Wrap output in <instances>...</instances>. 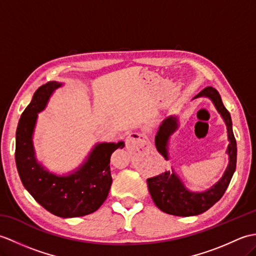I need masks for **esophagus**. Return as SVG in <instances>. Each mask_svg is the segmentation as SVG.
Returning <instances> with one entry per match:
<instances>
[{
	"mask_svg": "<svg viewBox=\"0 0 256 256\" xmlns=\"http://www.w3.org/2000/svg\"><path fill=\"white\" fill-rule=\"evenodd\" d=\"M146 140H148V138H146L145 134L134 132L128 134V136L125 140V145H126V148L128 150H133L142 143H146Z\"/></svg>",
	"mask_w": 256,
	"mask_h": 256,
	"instance_id": "esophagus-1",
	"label": "esophagus"
}]
</instances>
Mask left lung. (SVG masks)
<instances>
[{"label":"left lung","instance_id":"1","mask_svg":"<svg viewBox=\"0 0 256 256\" xmlns=\"http://www.w3.org/2000/svg\"><path fill=\"white\" fill-rule=\"evenodd\" d=\"M208 98L214 103L216 111L221 116L226 126L228 145L226 153L229 157V164L224 175L214 184L204 192H192L184 186L182 178L177 175L174 168L172 172H165L156 177L148 179V192L153 198L154 204L162 212L178 216H192L204 214L221 199L229 186L233 174L236 167V142L232 130V120L229 111L222 103L219 92L212 86H206L202 91L194 96ZM192 99V100H194ZM179 128V120L176 116H167L162 122L160 130L155 136V145L157 150L165 157L170 158V140L172 135Z\"/></svg>","mask_w":256,"mask_h":256}]
</instances>
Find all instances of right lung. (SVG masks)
I'll use <instances>...</instances> for the list:
<instances>
[{"label": "right lung", "mask_w": 256, "mask_h": 256, "mask_svg": "<svg viewBox=\"0 0 256 256\" xmlns=\"http://www.w3.org/2000/svg\"><path fill=\"white\" fill-rule=\"evenodd\" d=\"M62 82L40 86L20 116L16 130L15 162L22 184L42 206L60 218L90 214L100 208L110 192V158L124 142L96 143L82 164L64 175L50 172L38 162L32 142L38 113L44 111Z\"/></svg>", "instance_id": "1"}]
</instances>
